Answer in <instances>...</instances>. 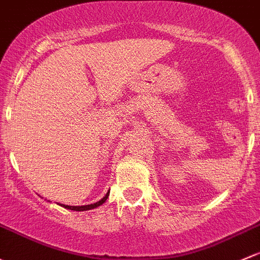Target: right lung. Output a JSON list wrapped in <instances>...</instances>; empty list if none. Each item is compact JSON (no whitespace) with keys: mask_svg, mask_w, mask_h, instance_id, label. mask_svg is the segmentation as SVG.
<instances>
[{"mask_svg":"<svg viewBox=\"0 0 260 260\" xmlns=\"http://www.w3.org/2000/svg\"><path fill=\"white\" fill-rule=\"evenodd\" d=\"M109 196V192L106 194L105 197H103L102 199H101L100 202H97V203H93V204H88V206H81V207H75V206H64V204H62V207H64V208L67 209H71V210H78V212H81V210H88V209H93L95 208V207H100L102 206L103 203H105L106 201H107Z\"/></svg>","mask_w":260,"mask_h":260,"instance_id":"right-lung-1","label":"right lung"}]
</instances>
